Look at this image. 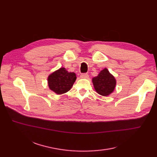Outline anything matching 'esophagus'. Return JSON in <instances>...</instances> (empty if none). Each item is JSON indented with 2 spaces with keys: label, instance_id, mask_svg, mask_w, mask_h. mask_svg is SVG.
<instances>
[{
  "label": "esophagus",
  "instance_id": "1",
  "mask_svg": "<svg viewBox=\"0 0 157 157\" xmlns=\"http://www.w3.org/2000/svg\"><path fill=\"white\" fill-rule=\"evenodd\" d=\"M80 77L82 78H89V75L87 73H82L80 75Z\"/></svg>",
  "mask_w": 157,
  "mask_h": 157
}]
</instances>
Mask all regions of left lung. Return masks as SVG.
I'll list each match as a JSON object with an SVG mask.
<instances>
[{"label":"left lung","mask_w":157,"mask_h":157,"mask_svg":"<svg viewBox=\"0 0 157 157\" xmlns=\"http://www.w3.org/2000/svg\"><path fill=\"white\" fill-rule=\"evenodd\" d=\"M95 91L99 94L107 96L113 93L116 85V80L107 68L101 70L98 76L92 79Z\"/></svg>","instance_id":"obj_1"}]
</instances>
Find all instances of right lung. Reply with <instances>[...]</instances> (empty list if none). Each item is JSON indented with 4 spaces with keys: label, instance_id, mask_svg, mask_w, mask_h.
Segmentation results:
<instances>
[{
    "label": "right lung",
    "instance_id": "right-lung-1",
    "mask_svg": "<svg viewBox=\"0 0 157 157\" xmlns=\"http://www.w3.org/2000/svg\"><path fill=\"white\" fill-rule=\"evenodd\" d=\"M76 79L75 73L68 72L62 67L50 75L48 84L50 90L57 94H62L70 90Z\"/></svg>",
    "mask_w": 157,
    "mask_h": 157
}]
</instances>
